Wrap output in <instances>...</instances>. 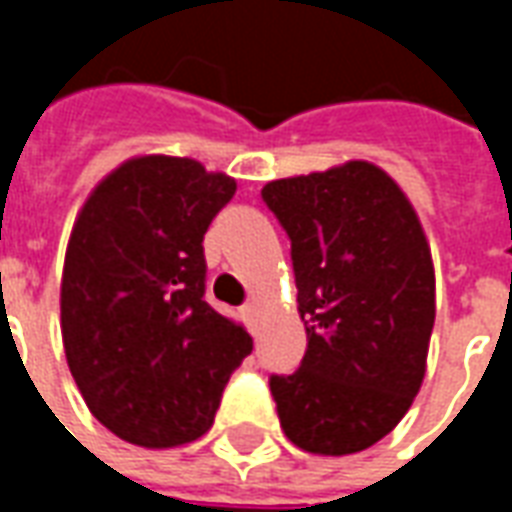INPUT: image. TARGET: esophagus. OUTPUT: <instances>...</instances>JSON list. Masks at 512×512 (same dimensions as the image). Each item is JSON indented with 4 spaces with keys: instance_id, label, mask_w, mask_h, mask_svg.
<instances>
[{
    "instance_id": "34e87169",
    "label": "esophagus",
    "mask_w": 512,
    "mask_h": 512,
    "mask_svg": "<svg viewBox=\"0 0 512 512\" xmlns=\"http://www.w3.org/2000/svg\"><path fill=\"white\" fill-rule=\"evenodd\" d=\"M244 318H246V323H249V326H252V323L257 321V301H249V304H244Z\"/></svg>"
}]
</instances>
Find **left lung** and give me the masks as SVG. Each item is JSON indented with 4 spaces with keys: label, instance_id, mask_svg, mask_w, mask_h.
I'll return each mask as SVG.
<instances>
[{
    "label": "left lung",
    "instance_id": "obj_1",
    "mask_svg": "<svg viewBox=\"0 0 512 512\" xmlns=\"http://www.w3.org/2000/svg\"><path fill=\"white\" fill-rule=\"evenodd\" d=\"M290 235L307 354L271 376L279 425L312 455L373 447L414 403L436 321V271L414 205L370 161L271 180Z\"/></svg>",
    "mask_w": 512,
    "mask_h": 512
}]
</instances>
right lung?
<instances>
[{
  "label": "right lung",
  "mask_w": 512,
  "mask_h": 512,
  "mask_svg": "<svg viewBox=\"0 0 512 512\" xmlns=\"http://www.w3.org/2000/svg\"><path fill=\"white\" fill-rule=\"evenodd\" d=\"M235 178L147 153L98 180L76 213L60 282L65 359L117 439L169 450L205 436L252 337L205 296L202 235Z\"/></svg>",
  "instance_id": "right-lung-1"
}]
</instances>
